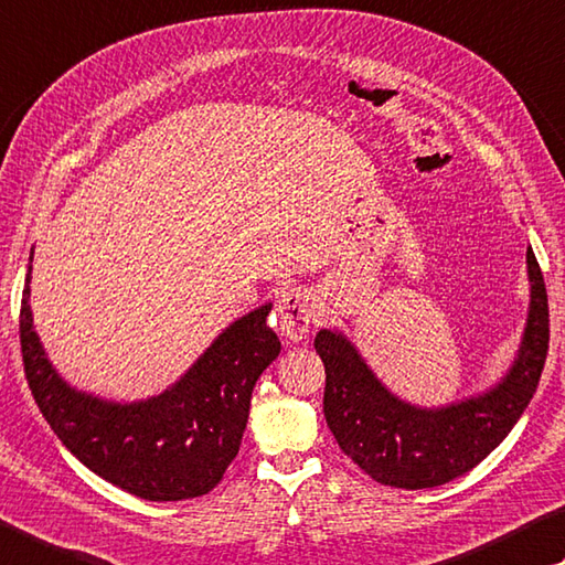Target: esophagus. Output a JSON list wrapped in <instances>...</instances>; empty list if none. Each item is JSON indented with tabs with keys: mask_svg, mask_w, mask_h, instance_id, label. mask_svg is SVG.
I'll list each match as a JSON object with an SVG mask.
<instances>
[{
	"mask_svg": "<svg viewBox=\"0 0 565 565\" xmlns=\"http://www.w3.org/2000/svg\"><path fill=\"white\" fill-rule=\"evenodd\" d=\"M276 313H279L281 333L289 338V341H301V338L309 335L316 316L311 291L301 289V286H294V289L284 291L279 296V301H276Z\"/></svg>",
	"mask_w": 565,
	"mask_h": 565,
	"instance_id": "obj_1",
	"label": "esophagus"
}]
</instances>
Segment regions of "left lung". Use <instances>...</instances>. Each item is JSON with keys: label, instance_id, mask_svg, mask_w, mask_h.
Returning a JSON list of instances; mask_svg holds the SVG:
<instances>
[{"label": "left lung", "instance_id": "1", "mask_svg": "<svg viewBox=\"0 0 565 565\" xmlns=\"http://www.w3.org/2000/svg\"><path fill=\"white\" fill-rule=\"evenodd\" d=\"M531 311L514 367L489 393L443 409L407 405L375 381L341 333L318 331L313 348L326 367L323 415L338 447L367 477L397 489L447 484L499 447L536 393L548 353V294L526 252Z\"/></svg>", "mask_w": 565, "mask_h": 565}]
</instances>
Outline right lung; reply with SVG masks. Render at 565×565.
I'll use <instances>...</instances> for the list:
<instances>
[{"instance_id": "1", "label": "right lung", "mask_w": 565, "mask_h": 565, "mask_svg": "<svg viewBox=\"0 0 565 565\" xmlns=\"http://www.w3.org/2000/svg\"><path fill=\"white\" fill-rule=\"evenodd\" d=\"M26 271L19 343L41 415L76 459L132 497L182 501L212 491L237 457L252 390L281 343L266 303L232 323L182 381L146 403L116 405L76 393L56 375L34 333Z\"/></svg>"}]
</instances>
